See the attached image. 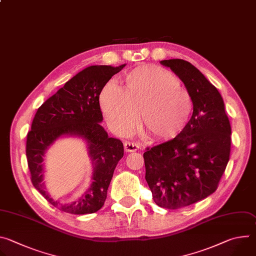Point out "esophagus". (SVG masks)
I'll return each mask as SVG.
<instances>
[{
	"instance_id": "34e87169",
	"label": "esophagus",
	"mask_w": 256,
	"mask_h": 256,
	"mask_svg": "<svg viewBox=\"0 0 256 256\" xmlns=\"http://www.w3.org/2000/svg\"><path fill=\"white\" fill-rule=\"evenodd\" d=\"M138 149V144L134 142L126 140L124 142V151L126 152H134Z\"/></svg>"
}]
</instances>
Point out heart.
<instances>
[{
  "mask_svg": "<svg viewBox=\"0 0 256 256\" xmlns=\"http://www.w3.org/2000/svg\"><path fill=\"white\" fill-rule=\"evenodd\" d=\"M124 83V89L108 83L100 94L102 112L116 130H128L138 116L142 130L151 138H171L186 128L192 100L171 72L142 64L128 72Z\"/></svg>",
  "mask_w": 256,
  "mask_h": 256,
  "instance_id": "obj_1",
  "label": "heart"
}]
</instances>
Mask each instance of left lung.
I'll use <instances>...</instances> for the list:
<instances>
[{"label": "left lung", "mask_w": 256, "mask_h": 256, "mask_svg": "<svg viewBox=\"0 0 256 256\" xmlns=\"http://www.w3.org/2000/svg\"><path fill=\"white\" fill-rule=\"evenodd\" d=\"M190 93L192 118L174 138L144 153L146 180L161 208L176 210L216 192L231 151V126L218 89L190 62L164 60Z\"/></svg>", "instance_id": "left-lung-1"}]
</instances>
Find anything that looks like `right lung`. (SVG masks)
<instances>
[{
  "label": "right lung",
  "mask_w": 256,
  "mask_h": 256,
  "mask_svg": "<svg viewBox=\"0 0 256 256\" xmlns=\"http://www.w3.org/2000/svg\"><path fill=\"white\" fill-rule=\"evenodd\" d=\"M124 64L90 66L68 80L36 112L27 134L26 157L33 186L52 206L74 214L99 210L107 196L114 169L124 157L120 140L109 138L100 124L103 120L99 95L112 77ZM64 135L78 136L88 144L94 172L89 189L75 202L60 204L46 192L43 158L50 146Z\"/></svg>",
  "instance_id": "1"
}]
</instances>
